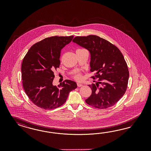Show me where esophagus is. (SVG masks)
<instances>
[{
    "label": "esophagus",
    "mask_w": 151,
    "mask_h": 151,
    "mask_svg": "<svg viewBox=\"0 0 151 151\" xmlns=\"http://www.w3.org/2000/svg\"><path fill=\"white\" fill-rule=\"evenodd\" d=\"M77 85H78V87H81L83 86V85L81 83H77Z\"/></svg>",
    "instance_id": "34e87169"
}]
</instances>
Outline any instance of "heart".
I'll return each mask as SVG.
<instances>
[{
    "instance_id": "heart-1",
    "label": "heart",
    "mask_w": 151,
    "mask_h": 151,
    "mask_svg": "<svg viewBox=\"0 0 151 151\" xmlns=\"http://www.w3.org/2000/svg\"><path fill=\"white\" fill-rule=\"evenodd\" d=\"M74 78H75L76 80H78V81H81L82 79V75H81L80 73H78V74H76V75H75Z\"/></svg>"
}]
</instances>
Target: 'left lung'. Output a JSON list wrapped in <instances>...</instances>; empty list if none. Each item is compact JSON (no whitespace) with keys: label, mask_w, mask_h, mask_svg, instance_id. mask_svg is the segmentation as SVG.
Listing matches in <instances>:
<instances>
[{"label":"left lung","mask_w":151,"mask_h":151,"mask_svg":"<svg viewBox=\"0 0 151 151\" xmlns=\"http://www.w3.org/2000/svg\"><path fill=\"white\" fill-rule=\"evenodd\" d=\"M73 41L90 52V71L95 72L92 78H99L96 84L88 85L92 93L86 102L99 109L114 105L128 85L129 71L122 54L116 46L96 35L76 37Z\"/></svg>","instance_id":"left-lung-1"}]
</instances>
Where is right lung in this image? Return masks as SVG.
<instances>
[{"label":"right lung","instance_id":"1","mask_svg":"<svg viewBox=\"0 0 151 151\" xmlns=\"http://www.w3.org/2000/svg\"><path fill=\"white\" fill-rule=\"evenodd\" d=\"M73 36L46 37L35 44L27 51L22 65L24 89L37 106L51 110L63 105L69 93L77 88L76 83L66 80L58 86H54V71L59 68L61 49Z\"/></svg>","mask_w":151,"mask_h":151}]
</instances>
